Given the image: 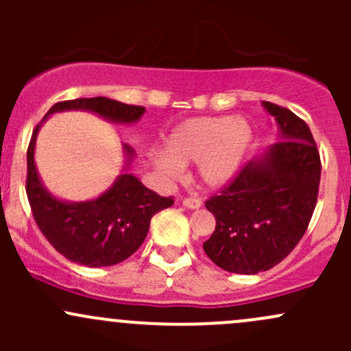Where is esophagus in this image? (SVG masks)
<instances>
[{
	"label": "esophagus",
	"instance_id": "obj_1",
	"mask_svg": "<svg viewBox=\"0 0 351 351\" xmlns=\"http://www.w3.org/2000/svg\"><path fill=\"white\" fill-rule=\"evenodd\" d=\"M183 205L189 208H198L202 205V202H200V198H197V197H186V198H183Z\"/></svg>",
	"mask_w": 351,
	"mask_h": 351
}]
</instances>
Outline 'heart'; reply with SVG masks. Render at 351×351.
<instances>
[{"instance_id": "heart-1", "label": "heart", "mask_w": 351, "mask_h": 351, "mask_svg": "<svg viewBox=\"0 0 351 351\" xmlns=\"http://www.w3.org/2000/svg\"><path fill=\"white\" fill-rule=\"evenodd\" d=\"M253 139V127L231 115L197 117L180 123L166 139L168 156L156 165L166 180H176L182 166L197 162V173L207 186H221L238 173Z\"/></svg>"}]
</instances>
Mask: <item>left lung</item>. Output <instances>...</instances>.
Segmentation results:
<instances>
[{
  "label": "left lung",
  "instance_id": "obj_1",
  "mask_svg": "<svg viewBox=\"0 0 351 351\" xmlns=\"http://www.w3.org/2000/svg\"><path fill=\"white\" fill-rule=\"evenodd\" d=\"M280 141L205 202L215 231L204 251L222 270L254 275L292 253L317 202L321 158L309 125L280 105L263 101Z\"/></svg>",
  "mask_w": 351,
  "mask_h": 351
}]
</instances>
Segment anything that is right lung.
I'll list each match as a JSON object with an SVG mask.
<instances>
[{
    "mask_svg": "<svg viewBox=\"0 0 351 351\" xmlns=\"http://www.w3.org/2000/svg\"><path fill=\"white\" fill-rule=\"evenodd\" d=\"M61 110H90L113 122H136L144 107L120 104L105 97L59 101L45 113ZM38 123L27 149V197L38 229L56 251L84 267H112L127 260L146 239L151 219L173 205V197H161L130 173L119 176L97 200L67 204L51 197L38 180L34 162ZM132 158V149L125 146Z\"/></svg>",
    "mask_w": 351,
    "mask_h": 351,
    "instance_id": "right-lung-1",
    "label": "right lung"
}]
</instances>
